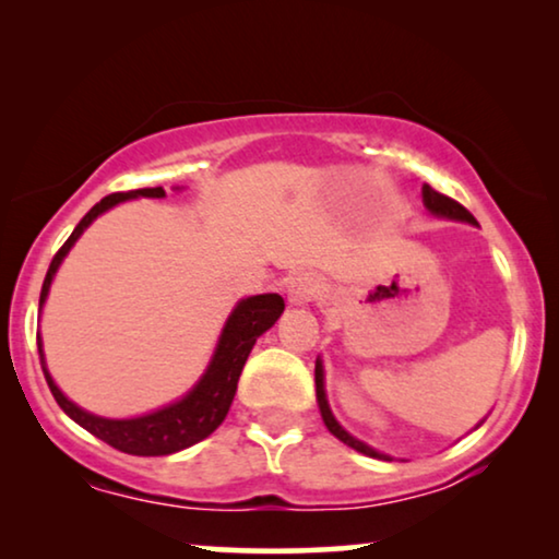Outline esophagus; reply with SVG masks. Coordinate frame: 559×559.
Returning <instances> with one entry per match:
<instances>
[{"label":"esophagus","mask_w":559,"mask_h":559,"mask_svg":"<svg viewBox=\"0 0 559 559\" xmlns=\"http://www.w3.org/2000/svg\"><path fill=\"white\" fill-rule=\"evenodd\" d=\"M320 293H323V282H320L318 274L312 272L295 274L287 285L289 305H308L316 300V297H320Z\"/></svg>","instance_id":"34e87169"}]
</instances>
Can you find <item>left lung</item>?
<instances>
[{
    "instance_id": "left-lung-1",
    "label": "left lung",
    "mask_w": 559,
    "mask_h": 559,
    "mask_svg": "<svg viewBox=\"0 0 559 559\" xmlns=\"http://www.w3.org/2000/svg\"><path fill=\"white\" fill-rule=\"evenodd\" d=\"M423 201H425V209L430 211V213H435V216L450 218V221H465V224L478 226V221L473 218V213H471L468 209H463L461 203L453 201V198L438 193V190L430 188V186H423ZM323 379H325V377H323V361H320V358H318V361H316V396H318L320 415H323V423H325L328 430H331L341 442H346L348 448L358 450V453H364V455H369V457H379V461H392V457H389V455L379 453V450L369 448V445H366V442H361L358 438H354V435H350V432L343 430V427L338 425V419L333 417L331 404H328L325 381H323Z\"/></svg>"
}]
</instances>
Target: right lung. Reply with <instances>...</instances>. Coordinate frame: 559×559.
Segmentation results:
<instances>
[{"label":"right lung","mask_w":559,"mask_h":559,"mask_svg":"<svg viewBox=\"0 0 559 559\" xmlns=\"http://www.w3.org/2000/svg\"><path fill=\"white\" fill-rule=\"evenodd\" d=\"M163 195H165L163 188H140V190H129V193H111L102 198V201H98L94 209L79 221V226L73 228V234L68 236V241L58 249V254L52 257L50 270L45 274V282H43L40 308L45 297H48L50 282L56 277L60 262H63L73 243L79 241V236L86 231V228L94 224L104 211L114 209V205L121 201H132V198H163ZM282 310H285V300L274 293L254 295V297H247V300H241L234 308L231 316H228L224 331H221L218 346L213 350V358L201 381H198V384L190 389L182 400L167 404V407L157 412H150V415L132 417V419H106L81 409L79 404H73L63 392H60L56 381H52V377L48 373L40 335H37V354H40L45 381H48L50 392L60 404V409H63L73 423H79L83 430L96 435L98 440H104L106 445L121 450V453L170 455L205 440L221 423H224L228 415V407H231L234 402L236 384H239L241 369L243 364H247L251 348H254L259 335L270 331V328L277 323Z\"/></svg>","instance_id":"right-lung-1"}]
</instances>
